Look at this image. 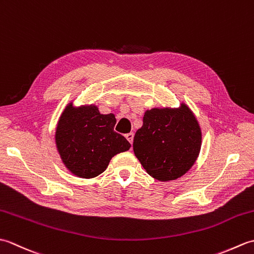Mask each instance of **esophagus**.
I'll use <instances>...</instances> for the list:
<instances>
[{
  "label": "esophagus",
  "mask_w": 254,
  "mask_h": 254,
  "mask_svg": "<svg viewBox=\"0 0 254 254\" xmlns=\"http://www.w3.org/2000/svg\"><path fill=\"white\" fill-rule=\"evenodd\" d=\"M126 137H127V139L128 142H130L131 144L133 143V138H134V133H127V134H126Z\"/></svg>",
  "instance_id": "obj_1"
}]
</instances>
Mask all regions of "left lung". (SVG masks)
I'll return each mask as SVG.
<instances>
[{
    "label": "left lung",
    "instance_id": "8db88e82",
    "mask_svg": "<svg viewBox=\"0 0 254 254\" xmlns=\"http://www.w3.org/2000/svg\"><path fill=\"white\" fill-rule=\"evenodd\" d=\"M202 145V131L188 105L153 108L144 113L133 150L143 168L159 181L176 180L192 168Z\"/></svg>",
    "mask_w": 254,
    "mask_h": 254
}]
</instances>
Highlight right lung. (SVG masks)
<instances>
[{"mask_svg": "<svg viewBox=\"0 0 254 254\" xmlns=\"http://www.w3.org/2000/svg\"><path fill=\"white\" fill-rule=\"evenodd\" d=\"M113 113L102 115L96 105L73 106L69 102L56 127V146L65 168L74 176L90 179L102 174L113 156L131 144L115 132Z\"/></svg>", "mask_w": 254, "mask_h": 254, "instance_id": "obj_1", "label": "right lung"}]
</instances>
